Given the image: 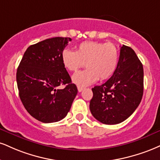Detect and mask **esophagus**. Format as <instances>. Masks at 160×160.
Here are the masks:
<instances>
[{
  "label": "esophagus",
  "instance_id": "obj_1",
  "mask_svg": "<svg viewBox=\"0 0 160 160\" xmlns=\"http://www.w3.org/2000/svg\"><path fill=\"white\" fill-rule=\"evenodd\" d=\"M78 92H81L83 91L84 88H82V87H80V86H78Z\"/></svg>",
  "mask_w": 160,
  "mask_h": 160
}]
</instances>
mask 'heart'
I'll use <instances>...</instances> for the list:
<instances>
[{"instance_id":"1","label":"heart","mask_w":160,"mask_h":160,"mask_svg":"<svg viewBox=\"0 0 160 160\" xmlns=\"http://www.w3.org/2000/svg\"><path fill=\"white\" fill-rule=\"evenodd\" d=\"M63 66L75 72L86 63V70L73 75L72 81L80 87L95 83L100 78L107 80L114 74L118 63V51L112 43L84 42L78 51L65 49L61 54Z\"/></svg>"}]
</instances>
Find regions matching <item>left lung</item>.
I'll use <instances>...</instances> for the list:
<instances>
[{
	"instance_id": "obj_1",
	"label": "left lung",
	"mask_w": 160,
	"mask_h": 160,
	"mask_svg": "<svg viewBox=\"0 0 160 160\" xmlns=\"http://www.w3.org/2000/svg\"><path fill=\"white\" fill-rule=\"evenodd\" d=\"M143 83V65L135 51L123 45L114 74L105 83L92 88L89 104L92 115L105 124L124 122L139 105Z\"/></svg>"
}]
</instances>
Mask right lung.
Here are the masks:
<instances>
[{"instance_id":"1","label":"right lung","mask_w":160,"mask_h":160,"mask_svg":"<svg viewBox=\"0 0 160 160\" xmlns=\"http://www.w3.org/2000/svg\"><path fill=\"white\" fill-rule=\"evenodd\" d=\"M72 38L54 37L30 45L16 73L19 97L31 116L43 123L62 120L70 110L78 88L63 66L61 54ZM66 85L62 90L57 87Z\"/></svg>"}]
</instances>
